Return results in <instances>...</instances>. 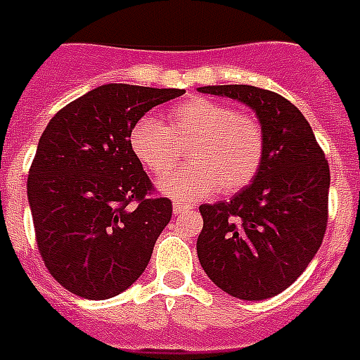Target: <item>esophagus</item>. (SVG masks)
Returning a JSON list of instances; mask_svg holds the SVG:
<instances>
[{
	"instance_id": "34e87169",
	"label": "esophagus",
	"mask_w": 360,
	"mask_h": 360,
	"mask_svg": "<svg viewBox=\"0 0 360 360\" xmlns=\"http://www.w3.org/2000/svg\"><path fill=\"white\" fill-rule=\"evenodd\" d=\"M193 205H188V203H180V201H174L172 203V211H174V215H180V213H184L188 209H192Z\"/></svg>"
}]
</instances>
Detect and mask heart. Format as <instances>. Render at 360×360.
Instances as JSON below:
<instances>
[{"mask_svg":"<svg viewBox=\"0 0 360 360\" xmlns=\"http://www.w3.org/2000/svg\"><path fill=\"white\" fill-rule=\"evenodd\" d=\"M264 127L254 114L211 98H188L167 114V126L143 116L129 129V149L153 176H165L188 148L191 162L160 190L182 200L234 193L254 180L264 159Z\"/></svg>","mask_w":360,"mask_h":360,"instance_id":"b5f03b06","label":"heart"}]
</instances>
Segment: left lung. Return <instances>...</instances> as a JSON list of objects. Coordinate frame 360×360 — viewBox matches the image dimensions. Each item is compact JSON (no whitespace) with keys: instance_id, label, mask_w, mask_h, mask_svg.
I'll list each match as a JSON object with an SVG mask.
<instances>
[{"instance_id":"obj_1","label":"left lung","mask_w":360,"mask_h":360,"mask_svg":"<svg viewBox=\"0 0 360 360\" xmlns=\"http://www.w3.org/2000/svg\"><path fill=\"white\" fill-rule=\"evenodd\" d=\"M200 93L248 104L266 141L252 184L231 201L200 207V264L233 297H275L297 281L322 244L330 165L308 120L281 94L252 85L200 86Z\"/></svg>"}]
</instances>
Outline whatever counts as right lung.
Returning <instances> with one entry per match:
<instances>
[{
    "label": "right lung",
    "mask_w": 360,
    "mask_h": 360,
    "mask_svg": "<svg viewBox=\"0 0 360 360\" xmlns=\"http://www.w3.org/2000/svg\"><path fill=\"white\" fill-rule=\"evenodd\" d=\"M182 89L96 86L63 106L40 137L27 182L38 252L56 281L104 300L131 287L170 223L172 201L129 149V129Z\"/></svg>",
    "instance_id": "1"
}]
</instances>
